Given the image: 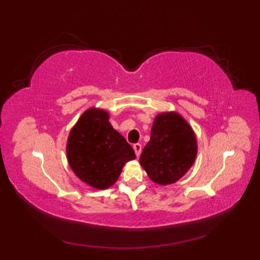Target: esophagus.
Masks as SVG:
<instances>
[{"mask_svg": "<svg viewBox=\"0 0 260 260\" xmlns=\"http://www.w3.org/2000/svg\"><path fill=\"white\" fill-rule=\"evenodd\" d=\"M133 148H134V151H135V153H136V156L140 157L141 152H142V146H141L140 143H135L134 146H133Z\"/></svg>", "mask_w": 260, "mask_h": 260, "instance_id": "1", "label": "esophagus"}]
</instances>
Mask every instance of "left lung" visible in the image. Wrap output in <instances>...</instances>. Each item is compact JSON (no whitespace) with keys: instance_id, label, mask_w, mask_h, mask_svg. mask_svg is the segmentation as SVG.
<instances>
[{"instance_id":"left-lung-1","label":"left lung","mask_w":260,"mask_h":260,"mask_svg":"<svg viewBox=\"0 0 260 260\" xmlns=\"http://www.w3.org/2000/svg\"><path fill=\"white\" fill-rule=\"evenodd\" d=\"M196 155L197 140L190 125L177 112H162L153 120L140 164L151 181L166 186L187 173Z\"/></svg>"}]
</instances>
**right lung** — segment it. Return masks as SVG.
Here are the masks:
<instances>
[{"mask_svg":"<svg viewBox=\"0 0 260 260\" xmlns=\"http://www.w3.org/2000/svg\"><path fill=\"white\" fill-rule=\"evenodd\" d=\"M109 113L90 108L70 132L67 155L74 174L96 189H107L117 181L135 152L124 136L109 122Z\"/></svg>","mask_w":260,"mask_h":260,"instance_id":"obj_1","label":"right lung"}]
</instances>
